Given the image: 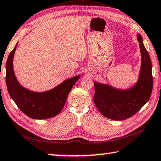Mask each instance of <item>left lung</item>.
I'll use <instances>...</instances> for the list:
<instances>
[{
    "label": "left lung",
    "instance_id": "1",
    "mask_svg": "<svg viewBox=\"0 0 161 161\" xmlns=\"http://www.w3.org/2000/svg\"><path fill=\"white\" fill-rule=\"evenodd\" d=\"M141 53V68L137 82L132 87L119 90L94 81V104L103 115L114 120H124L137 113L149 100L153 90L152 63L149 53L137 34Z\"/></svg>",
    "mask_w": 161,
    "mask_h": 161
}]
</instances>
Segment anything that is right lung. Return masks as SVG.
<instances>
[{
    "label": "right lung",
    "instance_id": "add662e5",
    "mask_svg": "<svg viewBox=\"0 0 161 161\" xmlns=\"http://www.w3.org/2000/svg\"><path fill=\"white\" fill-rule=\"evenodd\" d=\"M17 45L18 43L10 53L6 66V81L10 96L23 113L31 118L42 119L57 115L63 109L71 88L80 75L68 79L52 90L44 92L27 90L18 81L13 67Z\"/></svg>",
    "mask_w": 161,
    "mask_h": 161
}]
</instances>
